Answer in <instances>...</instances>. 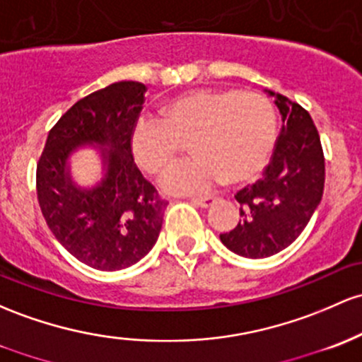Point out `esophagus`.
I'll return each instance as SVG.
<instances>
[{
    "label": "esophagus",
    "instance_id": "esophagus-1",
    "mask_svg": "<svg viewBox=\"0 0 362 362\" xmlns=\"http://www.w3.org/2000/svg\"><path fill=\"white\" fill-rule=\"evenodd\" d=\"M214 197H192L190 202L196 206H201V208H209V206L214 204Z\"/></svg>",
    "mask_w": 362,
    "mask_h": 362
}]
</instances>
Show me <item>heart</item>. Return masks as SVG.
Returning <instances> with one entry per match:
<instances>
[{
    "label": "heart",
    "mask_w": 362,
    "mask_h": 362,
    "mask_svg": "<svg viewBox=\"0 0 362 362\" xmlns=\"http://www.w3.org/2000/svg\"><path fill=\"white\" fill-rule=\"evenodd\" d=\"M163 122L141 118L130 148L137 165L160 175L190 144L196 158L173 166L163 187L175 194H202L225 180L244 184L268 166L278 139L276 113L268 98L237 89H197L173 98Z\"/></svg>",
    "instance_id": "1"
}]
</instances>
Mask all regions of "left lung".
Listing matches in <instances>:
<instances>
[{
	"instance_id": "1",
	"label": "left lung",
	"mask_w": 362,
	"mask_h": 362,
	"mask_svg": "<svg viewBox=\"0 0 362 362\" xmlns=\"http://www.w3.org/2000/svg\"><path fill=\"white\" fill-rule=\"evenodd\" d=\"M275 96L281 115L280 136L263 178L235 194L242 220L220 233L239 256L261 259L292 244L320 204L325 189V156L311 115L291 99Z\"/></svg>"
}]
</instances>
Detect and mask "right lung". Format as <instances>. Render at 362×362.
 Returning <instances> with one entry per match:
<instances>
[{
	"label": "right lung",
	"instance_id": "obj_1",
	"mask_svg": "<svg viewBox=\"0 0 362 362\" xmlns=\"http://www.w3.org/2000/svg\"><path fill=\"white\" fill-rule=\"evenodd\" d=\"M146 86L122 81L78 99L57 122L37 161L35 189L57 240L81 263L101 272L136 264L156 244L168 201L134 161L130 136ZM106 145L107 173L93 189L75 188L66 160L77 145Z\"/></svg>",
	"mask_w": 362,
	"mask_h": 362
}]
</instances>
